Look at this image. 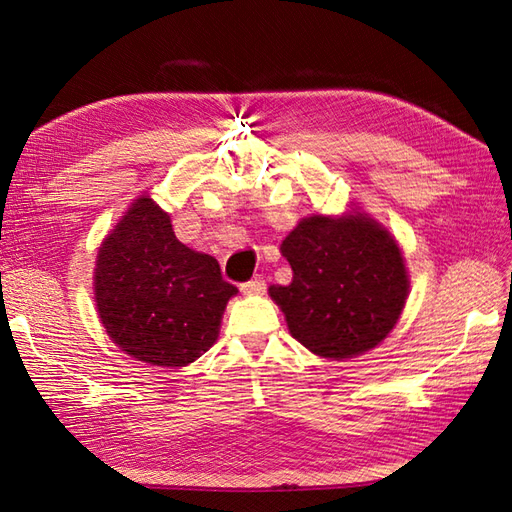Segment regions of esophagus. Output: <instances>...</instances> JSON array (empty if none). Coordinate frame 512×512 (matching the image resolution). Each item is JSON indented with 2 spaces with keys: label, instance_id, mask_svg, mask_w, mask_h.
<instances>
[{
  "label": "esophagus",
  "instance_id": "1",
  "mask_svg": "<svg viewBox=\"0 0 512 512\" xmlns=\"http://www.w3.org/2000/svg\"><path fill=\"white\" fill-rule=\"evenodd\" d=\"M265 290H267V282L262 275H256L250 282L241 284V292H245V294H265Z\"/></svg>",
  "mask_w": 512,
  "mask_h": 512
}]
</instances>
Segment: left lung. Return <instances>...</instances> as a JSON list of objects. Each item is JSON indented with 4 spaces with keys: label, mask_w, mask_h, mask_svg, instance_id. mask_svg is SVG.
Masks as SVG:
<instances>
[{
    "label": "left lung",
    "mask_w": 512,
    "mask_h": 512,
    "mask_svg": "<svg viewBox=\"0 0 512 512\" xmlns=\"http://www.w3.org/2000/svg\"><path fill=\"white\" fill-rule=\"evenodd\" d=\"M282 254L292 282L273 284L269 294L307 350L348 359L378 346L395 327L408 275L397 243L374 220L314 215L284 239Z\"/></svg>",
    "instance_id": "8db88e82"
}]
</instances>
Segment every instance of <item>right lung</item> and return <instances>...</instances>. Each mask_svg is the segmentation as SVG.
<instances>
[{"label":"right lung","instance_id":"1","mask_svg":"<svg viewBox=\"0 0 512 512\" xmlns=\"http://www.w3.org/2000/svg\"><path fill=\"white\" fill-rule=\"evenodd\" d=\"M96 305L106 333L134 359L183 367L218 339L237 286L218 260L185 247L168 215L143 196L100 247Z\"/></svg>","mask_w":512,"mask_h":512}]
</instances>
